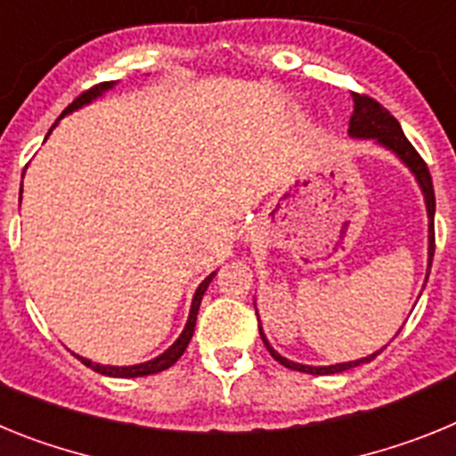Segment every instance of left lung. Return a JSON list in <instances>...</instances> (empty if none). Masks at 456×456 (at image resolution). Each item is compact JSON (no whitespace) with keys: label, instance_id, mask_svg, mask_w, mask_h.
<instances>
[{"label":"left lung","instance_id":"obj_1","mask_svg":"<svg viewBox=\"0 0 456 456\" xmlns=\"http://www.w3.org/2000/svg\"><path fill=\"white\" fill-rule=\"evenodd\" d=\"M349 134L356 136V139H377L381 146L390 148L395 155L400 157L402 162L413 171L416 180L420 183L422 193H425V203H427V215H429V267H432L434 260V248H436V241H434V212H436V199H434V184H432V175H429V168H427L425 159L418 155V151L411 146V141L406 139L404 132H402L400 123L390 114L388 109L384 104H379L377 100L370 98V95H358L354 93V114L349 118ZM429 276V273H427ZM260 336H263L265 347L269 349L273 358H276L278 363L285 365L289 370H297V372H308V374H336V372H345L349 368H356L361 363H368L372 358H377L379 354H370L368 358H361V361H349V363H338V365H329V368H313V365H301L294 363V361H288L278 352H273L272 345L265 338L263 329H260Z\"/></svg>","mask_w":456,"mask_h":456}]
</instances>
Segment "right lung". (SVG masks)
I'll return each mask as SVG.
<instances>
[{
	"instance_id": "add662e5",
	"label": "right lung",
	"mask_w": 456,
	"mask_h": 456,
	"mask_svg": "<svg viewBox=\"0 0 456 456\" xmlns=\"http://www.w3.org/2000/svg\"><path fill=\"white\" fill-rule=\"evenodd\" d=\"M111 86H114V82L95 84V86H91V88H88V91H84L82 95H77V98L72 100V102L68 104L66 109H63V114H70V111L79 109V107H82V104H88V102H91V100H95V98H98V95H102V93L107 91V88H111ZM54 125H52V127H54ZM212 278H215V273H209V276L205 278L203 283L199 285V289H196V294H193L191 310H189V320H187V326H184L183 336H180L178 340L173 342L171 347H168L167 352L162 354V356L152 358V361H148V363L127 365V368H114V365H100V363H93V361H88V358H82V356H77V358H79V361H82L84 365H86V368L95 370V372L107 374V377H123V379L125 377H148V374H157V372H162V370L171 368V365L175 363V361H178L180 356H183L184 349H187V345H189V340H191L193 326H196V315H199V308H200V299H203L205 289H208V285H209V281H212Z\"/></svg>"
}]
</instances>
